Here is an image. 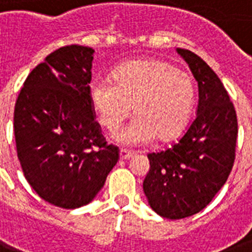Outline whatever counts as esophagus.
Wrapping results in <instances>:
<instances>
[{"label":"esophagus","mask_w":252,"mask_h":252,"mask_svg":"<svg viewBox=\"0 0 252 252\" xmlns=\"http://www.w3.org/2000/svg\"><path fill=\"white\" fill-rule=\"evenodd\" d=\"M133 157V153L126 152V150H120V159H130Z\"/></svg>","instance_id":"esophagus-1"}]
</instances>
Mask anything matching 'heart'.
Here are the masks:
<instances>
[{
  "label": "heart",
  "instance_id": "obj_1",
  "mask_svg": "<svg viewBox=\"0 0 252 252\" xmlns=\"http://www.w3.org/2000/svg\"><path fill=\"white\" fill-rule=\"evenodd\" d=\"M89 98L100 126L115 132L133 110V120L115 134L124 146L170 141L187 126L196 98L188 72L162 60H133L120 65L114 81L94 80Z\"/></svg>",
  "mask_w": 252,
  "mask_h": 252
}]
</instances>
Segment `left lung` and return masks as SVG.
Returning a JSON list of instances; mask_svg holds the SVG:
<instances>
[{
    "label": "left lung",
    "mask_w": 252,
    "mask_h": 252,
    "mask_svg": "<svg viewBox=\"0 0 252 252\" xmlns=\"http://www.w3.org/2000/svg\"><path fill=\"white\" fill-rule=\"evenodd\" d=\"M176 51L197 81V114L176 144L148 154L142 183L152 209L168 220L193 216L211 203L233 168L238 136L234 106L217 74L196 53Z\"/></svg>",
    "instance_id": "left-lung-1"
}]
</instances>
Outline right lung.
Returning <instances> with one entry per match:
<instances>
[{
  "mask_svg": "<svg viewBox=\"0 0 252 252\" xmlns=\"http://www.w3.org/2000/svg\"><path fill=\"white\" fill-rule=\"evenodd\" d=\"M94 49L66 45L26 78L14 110L18 159L41 199L76 209L89 204L119 161L94 120L89 98Z\"/></svg>",
  "mask_w": 252,
  "mask_h": 252,
  "instance_id": "add662e5",
  "label": "right lung"
}]
</instances>
